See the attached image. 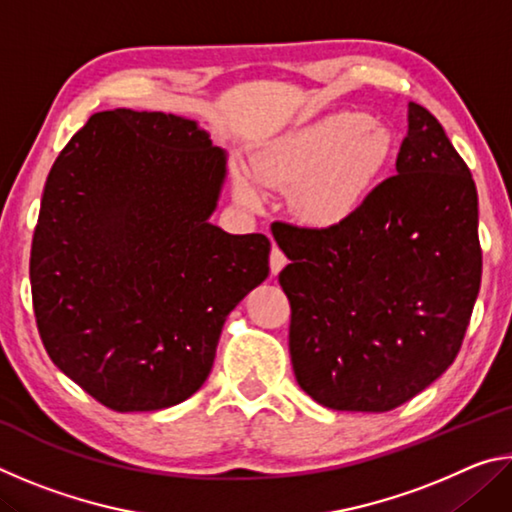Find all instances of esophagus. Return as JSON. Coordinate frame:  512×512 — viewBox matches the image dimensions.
Here are the masks:
<instances>
[{"mask_svg": "<svg viewBox=\"0 0 512 512\" xmlns=\"http://www.w3.org/2000/svg\"><path fill=\"white\" fill-rule=\"evenodd\" d=\"M268 264H271V273H273V275H277V273L282 271L284 266H287V255H284L282 250L277 248V246H273V250H271V259H268Z\"/></svg>", "mask_w": 512, "mask_h": 512, "instance_id": "obj_1", "label": "esophagus"}]
</instances>
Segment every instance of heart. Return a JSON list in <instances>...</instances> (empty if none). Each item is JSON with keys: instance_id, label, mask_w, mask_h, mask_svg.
I'll return each instance as SVG.
<instances>
[{"instance_id": "obj_1", "label": "heart", "mask_w": 512, "mask_h": 512, "mask_svg": "<svg viewBox=\"0 0 512 512\" xmlns=\"http://www.w3.org/2000/svg\"><path fill=\"white\" fill-rule=\"evenodd\" d=\"M395 153V137L361 112H336L277 137L255 155L266 185L291 189V210L311 228H336L357 214ZM237 196L257 203L248 178Z\"/></svg>"}]
</instances>
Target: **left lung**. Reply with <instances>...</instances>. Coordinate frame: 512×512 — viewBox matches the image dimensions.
Masks as SVG:
<instances>
[{"label": "left lung", "mask_w": 512, "mask_h": 512, "mask_svg": "<svg viewBox=\"0 0 512 512\" xmlns=\"http://www.w3.org/2000/svg\"><path fill=\"white\" fill-rule=\"evenodd\" d=\"M395 169L350 221L273 232L291 259L293 372L334 411L384 413L424 391L452 366L479 296L472 173L413 101Z\"/></svg>", "instance_id": "obj_1"}]
</instances>
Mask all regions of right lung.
Here are the masks:
<instances>
[{"mask_svg": "<svg viewBox=\"0 0 512 512\" xmlns=\"http://www.w3.org/2000/svg\"><path fill=\"white\" fill-rule=\"evenodd\" d=\"M228 155L198 121L97 112L51 167L31 293L51 361L112 411H160L205 384L225 318L268 277L271 241L210 216Z\"/></svg>", "mask_w": 512, "mask_h": 512, "instance_id": "obj_1", "label": "right lung"}]
</instances>
